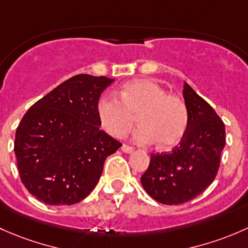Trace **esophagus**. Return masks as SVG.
Returning <instances> with one entry per match:
<instances>
[{
	"instance_id": "34e87169",
	"label": "esophagus",
	"mask_w": 248,
	"mask_h": 248,
	"mask_svg": "<svg viewBox=\"0 0 248 248\" xmlns=\"http://www.w3.org/2000/svg\"><path fill=\"white\" fill-rule=\"evenodd\" d=\"M122 150H123L124 153H126V154H131V153L134 152V148L130 147V145L123 144V145H122Z\"/></svg>"
}]
</instances>
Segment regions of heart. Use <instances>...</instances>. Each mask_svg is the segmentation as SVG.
Listing matches in <instances>:
<instances>
[{
	"label": "heart",
	"mask_w": 248,
	"mask_h": 248,
	"mask_svg": "<svg viewBox=\"0 0 248 248\" xmlns=\"http://www.w3.org/2000/svg\"><path fill=\"white\" fill-rule=\"evenodd\" d=\"M101 126L116 139L129 134L135 124L140 127L134 141L141 145L154 144L168 149L177 144L187 127V107L184 100L166 92L150 78H136L125 83L121 99L105 95L98 103Z\"/></svg>",
	"instance_id": "obj_1"
}]
</instances>
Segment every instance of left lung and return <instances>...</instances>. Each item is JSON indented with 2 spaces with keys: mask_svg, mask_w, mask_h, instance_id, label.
<instances>
[{
  "mask_svg": "<svg viewBox=\"0 0 248 248\" xmlns=\"http://www.w3.org/2000/svg\"><path fill=\"white\" fill-rule=\"evenodd\" d=\"M187 127L170 153L152 154L141 177L145 192L159 203L178 205L201 195L215 179L226 144V130L214 108L184 82Z\"/></svg>",
  "mask_w": 248,
  "mask_h": 248,
  "instance_id": "left-lung-1",
  "label": "left lung"
}]
</instances>
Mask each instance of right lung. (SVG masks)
<instances>
[{
	"label": "right lung",
	"instance_id": "right-lung-1",
	"mask_svg": "<svg viewBox=\"0 0 248 248\" xmlns=\"http://www.w3.org/2000/svg\"><path fill=\"white\" fill-rule=\"evenodd\" d=\"M80 74L34 104L19 124L14 152L20 178L50 205L76 204L94 190L106 157L122 144L100 130L98 101L113 82Z\"/></svg>",
	"mask_w": 248,
	"mask_h": 248
}]
</instances>
